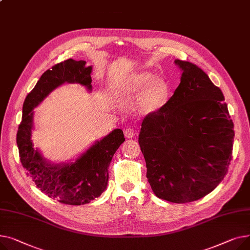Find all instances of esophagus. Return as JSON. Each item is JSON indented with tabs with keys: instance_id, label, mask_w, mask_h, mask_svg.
<instances>
[{
	"instance_id": "34e87169",
	"label": "esophagus",
	"mask_w": 250,
	"mask_h": 250,
	"mask_svg": "<svg viewBox=\"0 0 250 250\" xmlns=\"http://www.w3.org/2000/svg\"><path fill=\"white\" fill-rule=\"evenodd\" d=\"M135 134H136L135 130H134L133 128H131V127H127V128L124 130V135H125L126 138H132V137H134Z\"/></svg>"
}]
</instances>
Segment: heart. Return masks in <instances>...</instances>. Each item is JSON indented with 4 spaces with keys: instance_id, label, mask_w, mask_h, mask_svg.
<instances>
[{
    "instance_id": "b5f03b06",
    "label": "heart",
    "mask_w": 250,
    "mask_h": 250,
    "mask_svg": "<svg viewBox=\"0 0 250 250\" xmlns=\"http://www.w3.org/2000/svg\"><path fill=\"white\" fill-rule=\"evenodd\" d=\"M137 109L142 114H152L165 106L169 87L163 79H154L149 72H141L130 77L118 89L123 93H139Z\"/></svg>"
}]
</instances>
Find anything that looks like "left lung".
Returning a JSON list of instances; mask_svg holds the SVG:
<instances>
[{
	"label": "left lung",
	"mask_w": 250,
	"mask_h": 250,
	"mask_svg": "<svg viewBox=\"0 0 250 250\" xmlns=\"http://www.w3.org/2000/svg\"><path fill=\"white\" fill-rule=\"evenodd\" d=\"M181 83L142 121L138 142L146 178L159 199L197 201L222 182L232 159L234 125L222 91L196 64L174 61Z\"/></svg>",
	"instance_id": "8db88e82"
}]
</instances>
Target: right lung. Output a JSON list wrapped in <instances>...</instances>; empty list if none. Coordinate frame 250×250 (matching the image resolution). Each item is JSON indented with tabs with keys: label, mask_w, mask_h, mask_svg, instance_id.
Returning <instances> with one entry per match:
<instances>
[{
	"label": "right lung",
	"mask_w": 250,
	"mask_h": 250,
	"mask_svg": "<svg viewBox=\"0 0 250 250\" xmlns=\"http://www.w3.org/2000/svg\"><path fill=\"white\" fill-rule=\"evenodd\" d=\"M92 66L69 58L43 73L23 104L22 121L17 132L20 161L26 174L49 198L62 204L80 206L101 196L107 188L112 157L125 141L123 131L115 129L68 165H51L33 148L32 110L55 87L63 83H79L92 90Z\"/></svg>",
	"instance_id": "right-lung-1"
}]
</instances>
